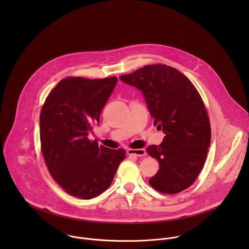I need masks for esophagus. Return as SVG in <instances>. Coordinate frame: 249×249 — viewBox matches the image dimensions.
<instances>
[{"mask_svg": "<svg viewBox=\"0 0 249 249\" xmlns=\"http://www.w3.org/2000/svg\"><path fill=\"white\" fill-rule=\"evenodd\" d=\"M128 155H134V156H144L145 155V150L143 148H128L126 150Z\"/></svg>", "mask_w": 249, "mask_h": 249, "instance_id": "1", "label": "esophagus"}]
</instances>
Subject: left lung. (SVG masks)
<instances>
[{
	"label": "left lung",
	"mask_w": 249,
	"mask_h": 249,
	"mask_svg": "<svg viewBox=\"0 0 249 249\" xmlns=\"http://www.w3.org/2000/svg\"><path fill=\"white\" fill-rule=\"evenodd\" d=\"M120 79L142 92L153 124L165 134L159 145L146 147L159 162L149 184L171 195L189 188L204 166L211 142L208 114L197 90L182 72L163 64L146 65Z\"/></svg>",
	"instance_id": "1"
}]
</instances>
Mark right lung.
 <instances>
[{
  "label": "right lung",
  "mask_w": 249,
  "mask_h": 249,
  "mask_svg": "<svg viewBox=\"0 0 249 249\" xmlns=\"http://www.w3.org/2000/svg\"><path fill=\"white\" fill-rule=\"evenodd\" d=\"M117 81L116 76L64 78L41 109L40 141L46 165L74 197L90 199L105 192L125 158L124 149H110L88 139Z\"/></svg>",
  "instance_id": "obj_1"
}]
</instances>
